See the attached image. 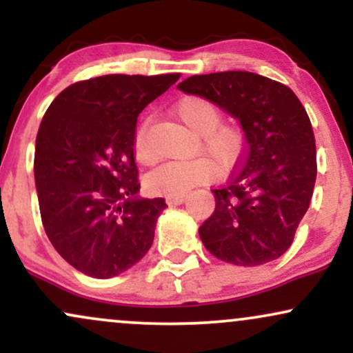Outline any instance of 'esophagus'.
Returning <instances> with one entry per match:
<instances>
[{
  "label": "esophagus",
  "instance_id": "34e87169",
  "mask_svg": "<svg viewBox=\"0 0 353 353\" xmlns=\"http://www.w3.org/2000/svg\"><path fill=\"white\" fill-rule=\"evenodd\" d=\"M165 201H168L169 205H179L185 201V196H172V197H168Z\"/></svg>",
  "mask_w": 353,
  "mask_h": 353
}]
</instances>
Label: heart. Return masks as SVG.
Here are the masks:
<instances>
[{"label": "heart", "mask_w": 353, "mask_h": 353, "mask_svg": "<svg viewBox=\"0 0 353 353\" xmlns=\"http://www.w3.org/2000/svg\"><path fill=\"white\" fill-rule=\"evenodd\" d=\"M174 114L194 134L199 136L201 151L212 159L168 161L154 169L145 177V185L154 194L184 196L196 185L205 184L219 171L230 169L244 151V131L237 124H221L222 112L216 103L204 96H184L174 104ZM134 156L139 163L152 161L145 141V123L137 128L134 134ZM216 165L214 166L213 164Z\"/></svg>", "instance_id": "heart-1"}]
</instances>
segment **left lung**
<instances>
[{
	"mask_svg": "<svg viewBox=\"0 0 353 353\" xmlns=\"http://www.w3.org/2000/svg\"><path fill=\"white\" fill-rule=\"evenodd\" d=\"M204 96L241 123L242 165L221 189L216 210L199 228L210 254L234 265L275 261L292 244L317 176L309 116L290 88L249 71L190 76L177 84Z\"/></svg>",
	"mask_w": 353,
	"mask_h": 353,
	"instance_id": "8db88e82",
	"label": "left lung"
}]
</instances>
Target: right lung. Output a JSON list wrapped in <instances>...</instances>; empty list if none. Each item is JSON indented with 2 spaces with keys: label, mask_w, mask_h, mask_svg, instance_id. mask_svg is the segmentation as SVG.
Masks as SVG:
<instances>
[{
  "label": "right lung",
  "mask_w": 353,
  "mask_h": 353,
  "mask_svg": "<svg viewBox=\"0 0 353 353\" xmlns=\"http://www.w3.org/2000/svg\"><path fill=\"white\" fill-rule=\"evenodd\" d=\"M181 74H106L71 84L44 114L34 182L46 236L68 264L96 279L136 265L154 241L163 197L137 196V116Z\"/></svg>",
  "instance_id": "1"
}]
</instances>
